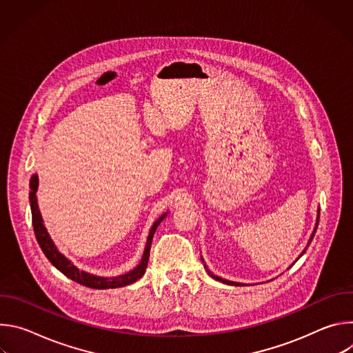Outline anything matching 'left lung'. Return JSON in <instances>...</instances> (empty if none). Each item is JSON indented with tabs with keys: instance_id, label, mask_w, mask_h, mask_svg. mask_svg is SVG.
Instances as JSON below:
<instances>
[{
	"instance_id": "left-lung-1",
	"label": "left lung",
	"mask_w": 353,
	"mask_h": 353,
	"mask_svg": "<svg viewBox=\"0 0 353 353\" xmlns=\"http://www.w3.org/2000/svg\"><path fill=\"white\" fill-rule=\"evenodd\" d=\"M319 219H320V210L317 211V219H316V226H314V230H313V233H312V236H310V239H309V243H307V245L312 243V240H313V237H314V234H316V230H317V226H319ZM307 250V247L303 250V251H301V254L299 256V257H301V256H303L305 254V251ZM299 257H297V260H299ZM203 263H204V260H203ZM294 264V263H293ZM292 264V265H293ZM290 265V267H292ZM204 267L207 268V271H208V274H210V276H212L214 279H216V281H219V282H222V283H226V285H234V286H240V285H244V283H240V282H233V281H228V279H223V278H221V276H216L215 274H212L210 270H208V267L204 264ZM289 267V268H290Z\"/></svg>"
}]
</instances>
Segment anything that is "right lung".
Masks as SVG:
<instances>
[{
    "label": "right lung",
    "mask_w": 353,
    "mask_h": 353,
    "mask_svg": "<svg viewBox=\"0 0 353 353\" xmlns=\"http://www.w3.org/2000/svg\"><path fill=\"white\" fill-rule=\"evenodd\" d=\"M30 192H29V201H30V210H32V223H33V230H34V236L37 239V243L41 248V251L44 253V256L48 259V261L52 263L60 272H63L67 278L92 288V289H114V288H123L127 286L130 283H134L135 281H138L146 271V265H148V260H149V251H150V244H152V239L154 234L159 226V223L166 218V215L169 212H165L162 216H159V219H157L149 230L148 239H146V244L143 248V254L142 259L139 261V264L131 270L130 272H125L123 275H117V276H97L93 274H89L86 271H81L79 268H77L64 254H61L59 248L56 247V244L53 243L52 237H50L44 223H43V218L41 214L39 211V205H37V187H39V177L37 174H33L30 177Z\"/></svg>",
    "instance_id": "obj_1"
}]
</instances>
